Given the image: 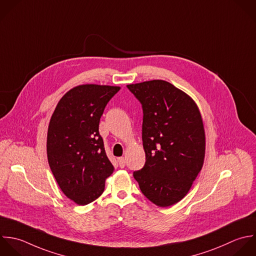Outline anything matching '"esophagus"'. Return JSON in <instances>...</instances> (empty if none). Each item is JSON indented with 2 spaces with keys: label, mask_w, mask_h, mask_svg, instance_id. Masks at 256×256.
Wrapping results in <instances>:
<instances>
[{
  "label": "esophagus",
  "mask_w": 256,
  "mask_h": 256,
  "mask_svg": "<svg viewBox=\"0 0 256 256\" xmlns=\"http://www.w3.org/2000/svg\"><path fill=\"white\" fill-rule=\"evenodd\" d=\"M118 166L122 168H124V166H126V160L124 158H118Z\"/></svg>",
  "instance_id": "obj_1"
}]
</instances>
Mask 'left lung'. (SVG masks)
Here are the masks:
<instances>
[{"instance_id":"left-lung-1","label":"left lung","mask_w":256,"mask_h":256,"mask_svg":"<svg viewBox=\"0 0 256 256\" xmlns=\"http://www.w3.org/2000/svg\"><path fill=\"white\" fill-rule=\"evenodd\" d=\"M142 106L146 164L134 172L144 196L160 208L182 200L202 168L206 134L194 100L174 84L154 80L128 84Z\"/></svg>"}]
</instances>
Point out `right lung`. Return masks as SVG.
<instances>
[{
	"instance_id": "1",
	"label": "right lung",
	"mask_w": 256,
	"mask_h": 256,
	"mask_svg": "<svg viewBox=\"0 0 256 256\" xmlns=\"http://www.w3.org/2000/svg\"><path fill=\"white\" fill-rule=\"evenodd\" d=\"M120 86L82 84L70 90L50 118L46 154L62 192L78 206L96 200L114 172L98 132L100 116Z\"/></svg>"
}]
</instances>
